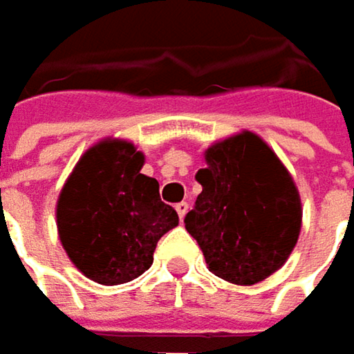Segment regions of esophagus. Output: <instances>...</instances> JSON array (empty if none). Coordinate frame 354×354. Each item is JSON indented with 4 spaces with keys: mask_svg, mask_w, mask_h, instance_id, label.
Returning a JSON list of instances; mask_svg holds the SVG:
<instances>
[{
    "mask_svg": "<svg viewBox=\"0 0 354 354\" xmlns=\"http://www.w3.org/2000/svg\"><path fill=\"white\" fill-rule=\"evenodd\" d=\"M176 211H178V217H180V221H182V219H184V215H186V211H188V203H186V201L178 203Z\"/></svg>",
    "mask_w": 354,
    "mask_h": 354,
    "instance_id": "esophagus-1",
    "label": "esophagus"
}]
</instances>
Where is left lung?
<instances>
[{
	"label": "left lung",
	"instance_id": "obj_1",
	"mask_svg": "<svg viewBox=\"0 0 354 354\" xmlns=\"http://www.w3.org/2000/svg\"><path fill=\"white\" fill-rule=\"evenodd\" d=\"M196 172L203 192L184 225L217 277L254 285L285 264L301 230L299 192L256 135L242 133L207 149Z\"/></svg>",
	"mask_w": 354,
	"mask_h": 354
}]
</instances>
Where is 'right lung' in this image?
<instances>
[{
	"mask_svg": "<svg viewBox=\"0 0 354 354\" xmlns=\"http://www.w3.org/2000/svg\"><path fill=\"white\" fill-rule=\"evenodd\" d=\"M143 153L102 141L77 162L57 203V227L71 262L92 281L120 285L143 274L160 238L178 225L156 178L141 174Z\"/></svg>",
	"mask_w": 354,
	"mask_h": 354,
	"instance_id": "1",
	"label": "right lung"
}]
</instances>
